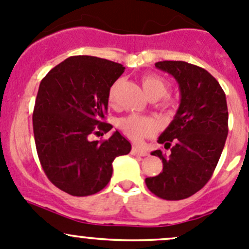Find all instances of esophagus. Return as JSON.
I'll list each match as a JSON object with an SVG mask.
<instances>
[{"label":"esophagus","instance_id":"esophagus-1","mask_svg":"<svg viewBox=\"0 0 249 249\" xmlns=\"http://www.w3.org/2000/svg\"><path fill=\"white\" fill-rule=\"evenodd\" d=\"M131 153L134 155H139V157H145V155H148L147 150L143 149V148H139V147H134V148H132Z\"/></svg>","mask_w":249,"mask_h":249}]
</instances>
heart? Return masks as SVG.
I'll list each match as a JSON object with an SVG mask.
<instances>
[{"label":"heart","instance_id":"obj_1","mask_svg":"<svg viewBox=\"0 0 249 249\" xmlns=\"http://www.w3.org/2000/svg\"><path fill=\"white\" fill-rule=\"evenodd\" d=\"M142 87L144 90L148 99L155 101L161 97H164L167 92V84L161 77L159 76H144L142 78ZM115 95V84L109 89L108 92V101H114ZM169 105V104H165ZM119 127L122 131L134 141H140L143 137L150 135L154 131V123L145 117H140V115H129V117L122 118L119 120Z\"/></svg>","mask_w":249,"mask_h":249}]
</instances>
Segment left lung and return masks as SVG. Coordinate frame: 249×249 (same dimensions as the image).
Returning a JSON list of instances; mask_svg holds the SVG:
<instances>
[{
    "label": "left lung",
    "mask_w": 249,
    "mask_h": 249,
    "mask_svg": "<svg viewBox=\"0 0 249 249\" xmlns=\"http://www.w3.org/2000/svg\"><path fill=\"white\" fill-rule=\"evenodd\" d=\"M155 67L178 83L180 102L158 142L170 149L154 150L162 160V172L145 178L148 189L164 200L192 196L210 180L228 136L225 94L206 70L185 61H159Z\"/></svg>",
    "instance_id": "8db88e82"
}]
</instances>
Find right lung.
Instances as JSON below:
<instances>
[{
    "mask_svg": "<svg viewBox=\"0 0 249 249\" xmlns=\"http://www.w3.org/2000/svg\"><path fill=\"white\" fill-rule=\"evenodd\" d=\"M117 62L96 56H71L50 70L37 92L32 123L37 154L50 182L73 196L104 189L112 177V162L129 154L131 144L119 131L102 142L94 132H108L102 122L108 92L124 72Z\"/></svg>",
    "mask_w": 249,
    "mask_h": 249,
    "instance_id": "right-lung-1",
    "label": "right lung"
}]
</instances>
